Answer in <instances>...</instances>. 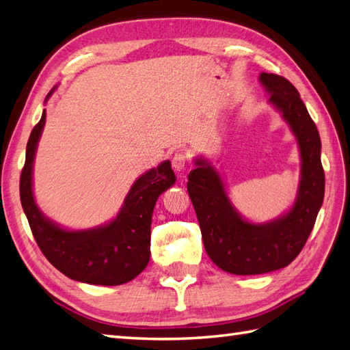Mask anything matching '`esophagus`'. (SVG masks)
<instances>
[{
    "instance_id": "34e87169",
    "label": "esophagus",
    "mask_w": 350,
    "mask_h": 350,
    "mask_svg": "<svg viewBox=\"0 0 350 350\" xmlns=\"http://www.w3.org/2000/svg\"><path fill=\"white\" fill-rule=\"evenodd\" d=\"M188 164H189V158L183 152H177L172 159V167L174 168V172H177V173L183 172V170L188 167Z\"/></svg>"
}]
</instances>
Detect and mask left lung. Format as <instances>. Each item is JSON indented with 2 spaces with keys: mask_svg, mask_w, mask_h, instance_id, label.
I'll return each instance as SVG.
<instances>
[{
  "mask_svg": "<svg viewBox=\"0 0 350 350\" xmlns=\"http://www.w3.org/2000/svg\"><path fill=\"white\" fill-rule=\"evenodd\" d=\"M259 82L299 148L301 177L289 212L267 224H252L232 206L212 162L197 158L188 176L207 255L224 271L239 275L270 273L294 261L313 230L325 193L321 137L298 91L289 80L271 72H261Z\"/></svg>",
  "mask_w": 350,
  "mask_h": 350,
  "instance_id": "8db88e82",
  "label": "left lung"
}]
</instances>
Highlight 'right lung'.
Wrapping results in <instances>:
<instances>
[{
	"mask_svg": "<svg viewBox=\"0 0 350 350\" xmlns=\"http://www.w3.org/2000/svg\"><path fill=\"white\" fill-rule=\"evenodd\" d=\"M53 91L55 88L46 101ZM44 124L46 110L29 135L19 185L22 208L40 250L72 280L104 286L133 280L149 262L150 224L157 200L176 182L172 162H161L138 177L113 221L91 230H65L42 213L32 192V165Z\"/></svg>",
	"mask_w": 350,
	"mask_h": 350,
	"instance_id": "add662e5",
	"label": "right lung"
}]
</instances>
